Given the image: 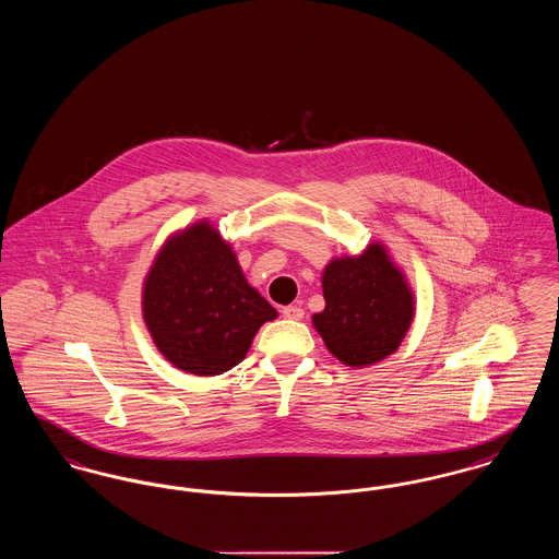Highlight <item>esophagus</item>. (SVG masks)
<instances>
[{"instance_id": "34e87169", "label": "esophagus", "mask_w": 559, "mask_h": 559, "mask_svg": "<svg viewBox=\"0 0 559 559\" xmlns=\"http://www.w3.org/2000/svg\"><path fill=\"white\" fill-rule=\"evenodd\" d=\"M283 317L289 320H301L304 319V308L301 306H285Z\"/></svg>"}]
</instances>
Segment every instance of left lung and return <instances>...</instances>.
<instances>
[{
	"instance_id": "1",
	"label": "left lung",
	"mask_w": 559,
	"mask_h": 559,
	"mask_svg": "<svg viewBox=\"0 0 559 559\" xmlns=\"http://www.w3.org/2000/svg\"><path fill=\"white\" fill-rule=\"evenodd\" d=\"M324 310L312 317L326 349L362 369L399 349L415 319V295L385 245L333 258L322 270Z\"/></svg>"
}]
</instances>
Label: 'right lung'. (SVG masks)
Here are the masks:
<instances>
[{"label": "right lung", "instance_id": "right-lung-1", "mask_svg": "<svg viewBox=\"0 0 559 559\" xmlns=\"http://www.w3.org/2000/svg\"><path fill=\"white\" fill-rule=\"evenodd\" d=\"M142 317L165 360L213 377L237 367L278 312L247 283L217 228L201 219L160 247L144 278Z\"/></svg>", "mask_w": 559, "mask_h": 559}]
</instances>
